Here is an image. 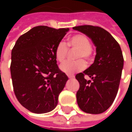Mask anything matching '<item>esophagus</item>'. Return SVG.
<instances>
[{"label": "esophagus", "mask_w": 132, "mask_h": 132, "mask_svg": "<svg viewBox=\"0 0 132 132\" xmlns=\"http://www.w3.org/2000/svg\"><path fill=\"white\" fill-rule=\"evenodd\" d=\"M68 77H69V78H70V79H73V78H74V76H70V75H68Z\"/></svg>", "instance_id": "1"}]
</instances>
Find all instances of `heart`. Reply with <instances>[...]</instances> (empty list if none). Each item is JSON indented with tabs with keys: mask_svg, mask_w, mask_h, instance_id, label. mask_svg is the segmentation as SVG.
<instances>
[{
	"mask_svg": "<svg viewBox=\"0 0 132 132\" xmlns=\"http://www.w3.org/2000/svg\"><path fill=\"white\" fill-rule=\"evenodd\" d=\"M68 46L73 49L78 50L76 61H67L61 66V70L67 74H73L76 72L83 71L86 68V63L90 62L93 59V49L92 44L89 38L86 35L78 34L73 35L68 41ZM66 42L61 41L57 44L55 49V57L56 60L62 63L66 59L69 47Z\"/></svg>",
	"mask_w": 132,
	"mask_h": 132,
	"instance_id": "b5f03b06",
	"label": "heart"
}]
</instances>
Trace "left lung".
Returning <instances> with one entry per match:
<instances>
[{"label": "left lung", "mask_w": 132, "mask_h": 132, "mask_svg": "<svg viewBox=\"0 0 132 132\" xmlns=\"http://www.w3.org/2000/svg\"><path fill=\"white\" fill-rule=\"evenodd\" d=\"M73 29L87 35L96 46L94 63L76 76L80 84L78 105L86 113H102L112 105L118 92L124 65L122 50L115 39L102 27L80 25ZM85 75L93 80L87 81Z\"/></svg>", "instance_id": "8db88e82"}]
</instances>
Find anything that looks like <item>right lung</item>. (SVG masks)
I'll return each instance as SVG.
<instances>
[{"mask_svg": "<svg viewBox=\"0 0 132 132\" xmlns=\"http://www.w3.org/2000/svg\"><path fill=\"white\" fill-rule=\"evenodd\" d=\"M69 28L33 27L21 35L11 52L10 73L17 99L33 113L53 110L68 77L59 69L55 49Z\"/></svg>", "mask_w": 132, "mask_h": 132, "instance_id": "right-lung-1", "label": "right lung"}]
</instances>
